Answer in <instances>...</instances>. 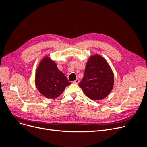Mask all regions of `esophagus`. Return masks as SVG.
<instances>
[{
    "mask_svg": "<svg viewBox=\"0 0 147 147\" xmlns=\"http://www.w3.org/2000/svg\"><path fill=\"white\" fill-rule=\"evenodd\" d=\"M73 83H74L78 84V83H79V79H76L74 81H73Z\"/></svg>",
    "mask_w": 147,
    "mask_h": 147,
    "instance_id": "obj_1",
    "label": "esophagus"
}]
</instances>
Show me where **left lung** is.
<instances>
[{
  "instance_id": "8db88e82",
  "label": "left lung",
  "mask_w": 147,
  "mask_h": 147,
  "mask_svg": "<svg viewBox=\"0 0 147 147\" xmlns=\"http://www.w3.org/2000/svg\"><path fill=\"white\" fill-rule=\"evenodd\" d=\"M113 84L114 75L106 60L98 54L90 56L79 84L86 96L93 100H102L111 93Z\"/></svg>"
}]
</instances>
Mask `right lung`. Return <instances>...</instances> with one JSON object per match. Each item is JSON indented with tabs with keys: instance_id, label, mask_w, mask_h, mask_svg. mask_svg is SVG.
<instances>
[{
	"instance_id": "right-lung-1",
	"label": "right lung",
	"mask_w": 147,
	"mask_h": 147,
	"mask_svg": "<svg viewBox=\"0 0 147 147\" xmlns=\"http://www.w3.org/2000/svg\"><path fill=\"white\" fill-rule=\"evenodd\" d=\"M35 83L38 90L48 99L57 98L71 84L58 69L56 63L47 56L42 58L36 68Z\"/></svg>"
}]
</instances>
